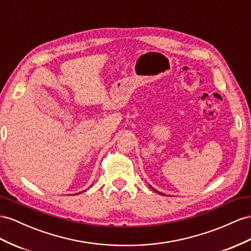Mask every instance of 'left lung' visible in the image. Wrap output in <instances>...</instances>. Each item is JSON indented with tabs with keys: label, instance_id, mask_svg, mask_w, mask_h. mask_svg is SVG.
Here are the masks:
<instances>
[{
	"label": "left lung",
	"instance_id": "left-lung-1",
	"mask_svg": "<svg viewBox=\"0 0 251 251\" xmlns=\"http://www.w3.org/2000/svg\"><path fill=\"white\" fill-rule=\"evenodd\" d=\"M151 188H152V187H151ZM152 189H153V188H152ZM153 190H155V189H153ZM155 191H156V190H155ZM156 192H158V191H156ZM158 193H159V194H161V195H164V194L160 193V192H158Z\"/></svg>",
	"mask_w": 251,
	"mask_h": 251
}]
</instances>
